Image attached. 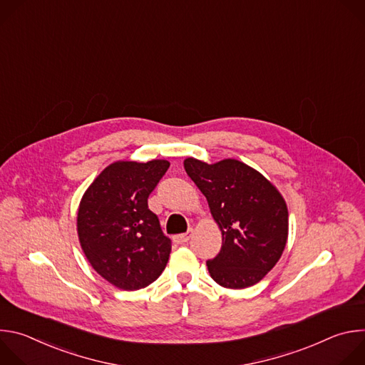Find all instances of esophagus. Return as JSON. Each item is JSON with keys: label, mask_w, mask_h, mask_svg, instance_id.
Listing matches in <instances>:
<instances>
[{"label": "esophagus", "mask_w": 365, "mask_h": 365, "mask_svg": "<svg viewBox=\"0 0 365 365\" xmlns=\"http://www.w3.org/2000/svg\"><path fill=\"white\" fill-rule=\"evenodd\" d=\"M192 230H189L187 232H185V234H178V235H175L173 237V241L176 242V244H185V242H187L189 240H190V237H192Z\"/></svg>", "instance_id": "1"}]
</instances>
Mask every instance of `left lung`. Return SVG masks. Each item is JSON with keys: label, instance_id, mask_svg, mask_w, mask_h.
Returning a JSON list of instances; mask_svg holds the SVG:
<instances>
[{"label": "left lung", "instance_id": "obj_1", "mask_svg": "<svg viewBox=\"0 0 365 365\" xmlns=\"http://www.w3.org/2000/svg\"><path fill=\"white\" fill-rule=\"evenodd\" d=\"M183 165L222 232L221 251L206 262L211 277L228 289L258 283L286 247L284 199L263 175L242 162L227 159L207 165L189 158Z\"/></svg>", "mask_w": 365, "mask_h": 365}]
</instances>
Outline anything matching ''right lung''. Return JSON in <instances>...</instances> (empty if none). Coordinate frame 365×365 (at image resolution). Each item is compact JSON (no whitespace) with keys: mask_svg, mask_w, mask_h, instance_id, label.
Wrapping results in <instances>:
<instances>
[{"mask_svg":"<svg viewBox=\"0 0 365 365\" xmlns=\"http://www.w3.org/2000/svg\"><path fill=\"white\" fill-rule=\"evenodd\" d=\"M170 163L115 162L85 192L78 211L81 247L95 272L123 290H138L165 270L172 240L147 199Z\"/></svg>","mask_w":365,"mask_h":365,"instance_id":"add662e5","label":"right lung"}]
</instances>
